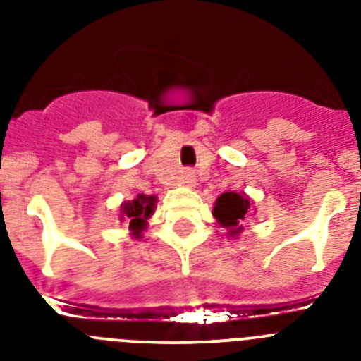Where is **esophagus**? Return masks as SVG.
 Returning a JSON list of instances; mask_svg holds the SVG:
<instances>
[{
  "instance_id": "esophagus-1",
  "label": "esophagus",
  "mask_w": 361,
  "mask_h": 361,
  "mask_svg": "<svg viewBox=\"0 0 361 361\" xmlns=\"http://www.w3.org/2000/svg\"><path fill=\"white\" fill-rule=\"evenodd\" d=\"M183 184L188 188L193 186V184H195V173H193V171H184Z\"/></svg>"
}]
</instances>
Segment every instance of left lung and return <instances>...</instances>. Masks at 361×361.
Wrapping results in <instances>:
<instances>
[{
    "mask_svg": "<svg viewBox=\"0 0 361 361\" xmlns=\"http://www.w3.org/2000/svg\"><path fill=\"white\" fill-rule=\"evenodd\" d=\"M253 209V200L244 191H226L213 206L216 224L228 229V237L235 238L242 233V220Z\"/></svg>",
    "mask_w": 361,
    "mask_h": 361,
    "instance_id": "left-lung-1",
    "label": "left lung"
}]
</instances>
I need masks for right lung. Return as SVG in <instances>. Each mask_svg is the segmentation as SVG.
Listing matches in <instances>:
<instances>
[{
  "label": "right lung",
  "mask_w": 361,
  "mask_h": 361,
  "mask_svg": "<svg viewBox=\"0 0 361 361\" xmlns=\"http://www.w3.org/2000/svg\"><path fill=\"white\" fill-rule=\"evenodd\" d=\"M157 208V197L139 193L135 199L124 200L119 209V220L128 222L133 238H141L142 231L148 228V220Z\"/></svg>",
  "instance_id": "1"
}]
</instances>
